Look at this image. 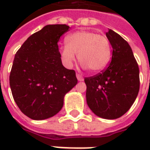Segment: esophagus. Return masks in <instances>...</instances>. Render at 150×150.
Returning a JSON list of instances; mask_svg holds the SVG:
<instances>
[{"mask_svg":"<svg viewBox=\"0 0 150 150\" xmlns=\"http://www.w3.org/2000/svg\"><path fill=\"white\" fill-rule=\"evenodd\" d=\"M76 77H77L78 80H79V82H82V81L84 80V78L82 77L81 75H79V74H76Z\"/></svg>","mask_w":150,"mask_h":150,"instance_id":"1","label":"esophagus"}]
</instances>
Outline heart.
Segmentation results:
<instances>
[{"mask_svg":"<svg viewBox=\"0 0 150 150\" xmlns=\"http://www.w3.org/2000/svg\"><path fill=\"white\" fill-rule=\"evenodd\" d=\"M67 44L60 49V55L64 65L71 68L76 55L82 68H89L93 73L103 71L111 58V47L107 36L95 32L80 30L66 37Z\"/></svg>","mask_w":150,"mask_h":150,"instance_id":"b5f03b06","label":"heart"}]
</instances>
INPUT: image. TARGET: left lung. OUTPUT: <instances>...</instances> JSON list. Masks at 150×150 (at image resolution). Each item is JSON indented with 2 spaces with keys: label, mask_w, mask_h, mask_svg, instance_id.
<instances>
[{
  "label": "left lung",
  "mask_w": 150,
  "mask_h": 150,
  "mask_svg": "<svg viewBox=\"0 0 150 150\" xmlns=\"http://www.w3.org/2000/svg\"><path fill=\"white\" fill-rule=\"evenodd\" d=\"M106 36L113 49L111 61L102 73L85 78L86 96L96 116L113 120L124 115L135 102L139 90V69L127 41L111 29Z\"/></svg>",
  "instance_id": "1"
}]
</instances>
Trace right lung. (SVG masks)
Segmentation results:
<instances>
[{
    "label": "right lung",
    "mask_w": 150,
    "mask_h": 150,
    "mask_svg": "<svg viewBox=\"0 0 150 150\" xmlns=\"http://www.w3.org/2000/svg\"><path fill=\"white\" fill-rule=\"evenodd\" d=\"M68 29L66 25H47L29 36L15 54L11 89L18 108L33 120L56 115L66 93L77 84L75 71L62 64L57 45Z\"/></svg>",
    "instance_id": "1"
}]
</instances>
